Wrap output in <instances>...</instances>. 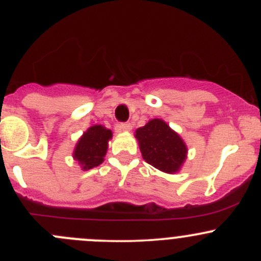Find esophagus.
I'll use <instances>...</instances> for the list:
<instances>
[{
    "instance_id": "esophagus-1",
    "label": "esophagus",
    "mask_w": 261,
    "mask_h": 261,
    "mask_svg": "<svg viewBox=\"0 0 261 261\" xmlns=\"http://www.w3.org/2000/svg\"><path fill=\"white\" fill-rule=\"evenodd\" d=\"M117 128L120 131H130L133 126H131L130 122H121L117 125Z\"/></svg>"
}]
</instances>
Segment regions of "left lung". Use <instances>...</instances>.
Returning a JSON list of instances; mask_svg holds the SVG:
<instances>
[{
    "label": "left lung",
    "mask_w": 261,
    "mask_h": 261,
    "mask_svg": "<svg viewBox=\"0 0 261 261\" xmlns=\"http://www.w3.org/2000/svg\"><path fill=\"white\" fill-rule=\"evenodd\" d=\"M144 160L162 172L177 173L187 158V146L181 138L159 118L150 120L136 130Z\"/></svg>",
    "instance_id": "left-lung-1"
}]
</instances>
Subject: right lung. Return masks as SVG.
<instances>
[{"instance_id": "obj_1", "label": "right lung", "mask_w": 261, "mask_h": 261, "mask_svg": "<svg viewBox=\"0 0 261 261\" xmlns=\"http://www.w3.org/2000/svg\"><path fill=\"white\" fill-rule=\"evenodd\" d=\"M111 138L112 131L102 125L91 126L82 135L73 152V158L81 164L82 169H92L103 162Z\"/></svg>"}]
</instances>
